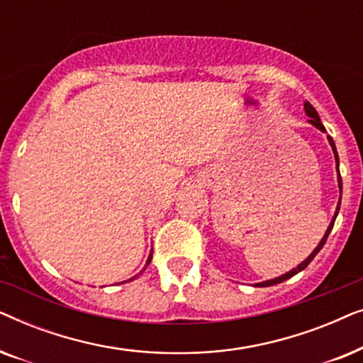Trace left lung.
<instances>
[{"label":"left lung","mask_w":363,"mask_h":363,"mask_svg":"<svg viewBox=\"0 0 363 363\" xmlns=\"http://www.w3.org/2000/svg\"><path fill=\"white\" fill-rule=\"evenodd\" d=\"M304 111H306V113L307 116L311 117V123L314 127H317L319 128L320 132H325V127L322 125V122H320V118H319V113H317V111L314 107L311 106L309 102H304ZM327 138H329V143H330V147H332V150H334V155H335V162H337V180H339V188H340V200H342V177H340V173H339V155H337V148H335V143H334V140H332V137H329L327 135ZM340 200H339V203H337V210H335V215H334V220L330 221V225H329V228H327V231H325V235H324V238H322L320 240V242H319V246L315 247L314 251L311 252V256L307 257V259H304L301 262L299 266L297 267H294V269L292 271H289V272H286V274H282V276H279V277H276V279H271V281H264V282H257V287H267V286H274V284H279V282H284L286 279H289V277H292V276H296L297 272H301L302 269H306L307 266H309V262L314 259L315 257V255L317 252H319L322 247H324V245H325V241H327V238H329V233L332 231V228H334V221H335V218H337V215H339V210H340Z\"/></svg>","instance_id":"obj_1"}]
</instances>
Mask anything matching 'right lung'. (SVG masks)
I'll return each mask as SVG.
<instances>
[{
    "label": "right lung",
    "mask_w": 363,
    "mask_h": 363,
    "mask_svg": "<svg viewBox=\"0 0 363 363\" xmlns=\"http://www.w3.org/2000/svg\"><path fill=\"white\" fill-rule=\"evenodd\" d=\"M150 261H152V251H150V256H148V259H147V264H150ZM128 281H133V277H132V279H128Z\"/></svg>",
    "instance_id": "right-lung-1"
}]
</instances>
